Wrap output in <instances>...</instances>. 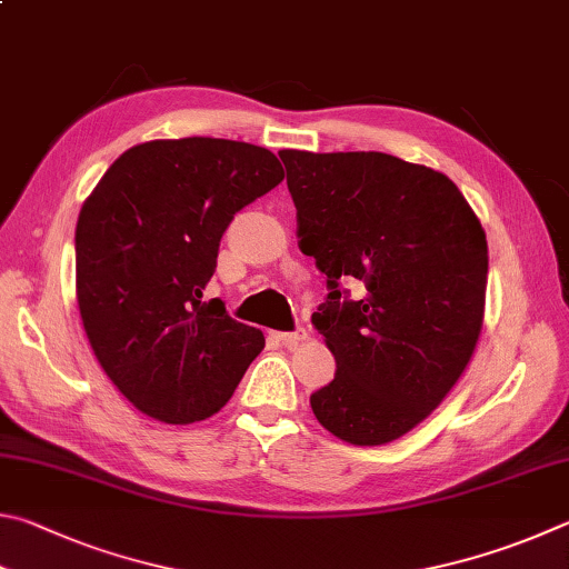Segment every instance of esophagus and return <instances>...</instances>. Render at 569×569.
Listing matches in <instances>:
<instances>
[{
	"instance_id": "34e87169",
	"label": "esophagus",
	"mask_w": 569,
	"mask_h": 569,
	"mask_svg": "<svg viewBox=\"0 0 569 569\" xmlns=\"http://www.w3.org/2000/svg\"><path fill=\"white\" fill-rule=\"evenodd\" d=\"M279 342H282L284 347H295V345H300L302 340H307V332L305 330H295V332H277L274 335Z\"/></svg>"
}]
</instances>
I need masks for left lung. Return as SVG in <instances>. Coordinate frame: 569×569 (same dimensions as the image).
<instances>
[{"label":"left lung","instance_id":"8db88e82","mask_svg":"<svg viewBox=\"0 0 569 569\" xmlns=\"http://www.w3.org/2000/svg\"><path fill=\"white\" fill-rule=\"evenodd\" d=\"M297 237L327 274L312 325L335 355L310 397L325 430L387 445L432 415L482 332L487 239L450 177L385 152H279ZM360 281L350 301L341 284Z\"/></svg>","mask_w":569,"mask_h":569}]
</instances>
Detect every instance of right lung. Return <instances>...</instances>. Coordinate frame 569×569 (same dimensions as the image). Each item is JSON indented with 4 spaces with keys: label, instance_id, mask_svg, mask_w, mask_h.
Returning a JSON list of instances; mask_svg holds the SVG:
<instances>
[{
    "label": "right lung",
    "instance_id": "1",
    "mask_svg": "<svg viewBox=\"0 0 569 569\" xmlns=\"http://www.w3.org/2000/svg\"><path fill=\"white\" fill-rule=\"evenodd\" d=\"M284 179L264 147L152 139L107 169L77 219V302L109 380L167 425L212 417L264 335L202 300L239 209Z\"/></svg>",
    "mask_w": 569,
    "mask_h": 569
}]
</instances>
